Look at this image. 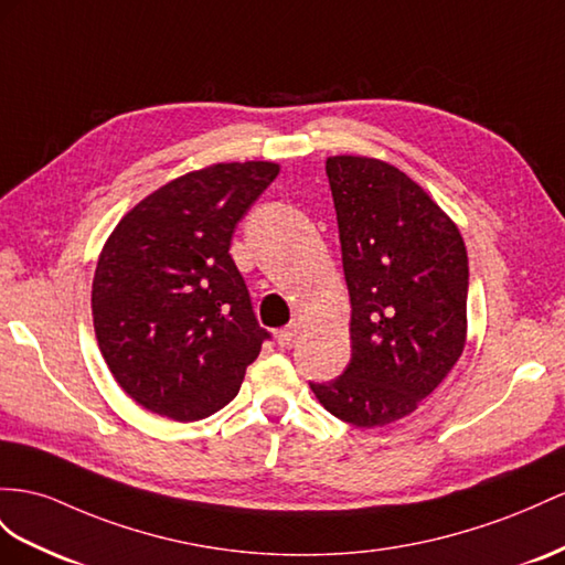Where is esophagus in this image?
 I'll list each match as a JSON object with an SVG mask.
<instances>
[{"label": "esophagus", "mask_w": 565, "mask_h": 565, "mask_svg": "<svg viewBox=\"0 0 565 565\" xmlns=\"http://www.w3.org/2000/svg\"><path fill=\"white\" fill-rule=\"evenodd\" d=\"M300 329H302V324H300L298 320H294V322L288 324V327L279 329V331H277V341H279V345H284V349H288V345H294V343H296V339L300 337Z\"/></svg>", "instance_id": "1"}]
</instances>
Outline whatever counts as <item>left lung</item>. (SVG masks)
I'll return each mask as SVG.
<instances>
[{"label":"left lung","instance_id":"1","mask_svg":"<svg viewBox=\"0 0 565 565\" xmlns=\"http://www.w3.org/2000/svg\"><path fill=\"white\" fill-rule=\"evenodd\" d=\"M327 177L351 296V363L310 388L339 420L384 427L420 406L462 353L466 243L437 202L382 159L329 157Z\"/></svg>","mask_w":565,"mask_h":565}]
</instances>
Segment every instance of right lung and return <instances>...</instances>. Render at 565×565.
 Segmentation results:
<instances>
[{
  "instance_id": "add662e5",
  "label": "right lung",
  "mask_w": 565,
  "mask_h": 565,
  "mask_svg": "<svg viewBox=\"0 0 565 565\" xmlns=\"http://www.w3.org/2000/svg\"><path fill=\"white\" fill-rule=\"evenodd\" d=\"M274 162L212 164L169 181L111 231L93 279L95 337L138 406L193 423L234 401L269 331L228 255Z\"/></svg>"
}]
</instances>
